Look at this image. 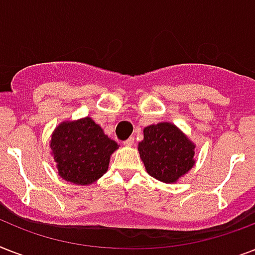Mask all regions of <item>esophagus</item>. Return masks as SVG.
I'll return each mask as SVG.
<instances>
[{
  "label": "esophagus",
  "mask_w": 255,
  "mask_h": 255,
  "mask_svg": "<svg viewBox=\"0 0 255 255\" xmlns=\"http://www.w3.org/2000/svg\"><path fill=\"white\" fill-rule=\"evenodd\" d=\"M133 141H135L133 137H128L127 140H124V145H126V147H132V145H133Z\"/></svg>",
  "instance_id": "esophagus-1"
}]
</instances>
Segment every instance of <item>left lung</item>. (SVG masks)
<instances>
[{
  "label": "left lung",
  "mask_w": 255,
  "mask_h": 255,
  "mask_svg": "<svg viewBox=\"0 0 255 255\" xmlns=\"http://www.w3.org/2000/svg\"><path fill=\"white\" fill-rule=\"evenodd\" d=\"M139 153L149 176L172 184L194 165V144L172 123L144 128Z\"/></svg>",
  "instance_id": "left-lung-1"
}]
</instances>
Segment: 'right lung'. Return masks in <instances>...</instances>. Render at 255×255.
I'll list each match as a JSON object with an SVG mask.
<instances>
[{
  "mask_svg": "<svg viewBox=\"0 0 255 255\" xmlns=\"http://www.w3.org/2000/svg\"><path fill=\"white\" fill-rule=\"evenodd\" d=\"M50 148L58 164V174L66 181L87 185L107 172L110 156L119 145L91 118H85L58 126Z\"/></svg>",
  "mask_w": 255,
  "mask_h": 255,
  "instance_id": "obj_1",
  "label": "right lung"
}]
</instances>
